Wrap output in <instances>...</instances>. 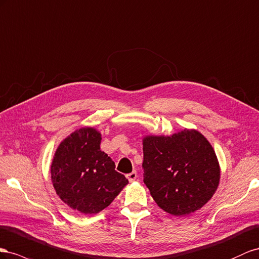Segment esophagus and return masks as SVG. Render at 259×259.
<instances>
[{
  "mask_svg": "<svg viewBox=\"0 0 259 259\" xmlns=\"http://www.w3.org/2000/svg\"><path fill=\"white\" fill-rule=\"evenodd\" d=\"M137 177H138L137 171H132L127 175V179L129 180V182H134L137 179Z\"/></svg>",
  "mask_w": 259,
  "mask_h": 259,
  "instance_id": "esophagus-1",
  "label": "esophagus"
}]
</instances>
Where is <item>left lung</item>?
<instances>
[{
  "mask_svg": "<svg viewBox=\"0 0 259 259\" xmlns=\"http://www.w3.org/2000/svg\"><path fill=\"white\" fill-rule=\"evenodd\" d=\"M142 167L154 201L175 216L202 208L215 194L220 179L216 153L196 130L145 137Z\"/></svg>",
  "mask_w": 259,
  "mask_h": 259,
  "instance_id": "8db88e82",
  "label": "left lung"
}]
</instances>
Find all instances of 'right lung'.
<instances>
[{"mask_svg":"<svg viewBox=\"0 0 259 259\" xmlns=\"http://www.w3.org/2000/svg\"><path fill=\"white\" fill-rule=\"evenodd\" d=\"M101 134L94 128L76 130L57 147L51 166L56 194L70 208L98 213L128 184L115 170V162L100 149Z\"/></svg>","mask_w":259,"mask_h":259,"instance_id":"add662e5","label":"right lung"}]
</instances>
